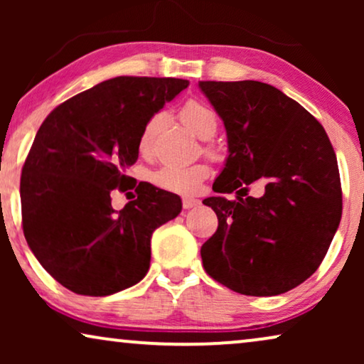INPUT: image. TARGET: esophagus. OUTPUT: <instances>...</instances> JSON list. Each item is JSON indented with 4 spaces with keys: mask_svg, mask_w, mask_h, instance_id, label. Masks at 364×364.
<instances>
[{
    "mask_svg": "<svg viewBox=\"0 0 364 364\" xmlns=\"http://www.w3.org/2000/svg\"><path fill=\"white\" fill-rule=\"evenodd\" d=\"M198 203H200V200H198V198H196V197H183L182 198V207L183 208H193V207H197Z\"/></svg>",
    "mask_w": 364,
    "mask_h": 364,
    "instance_id": "obj_1",
    "label": "esophagus"
}]
</instances>
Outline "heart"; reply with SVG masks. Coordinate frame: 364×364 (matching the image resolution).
<instances>
[{
	"label": "heart",
	"mask_w": 364,
	"mask_h": 364,
	"mask_svg": "<svg viewBox=\"0 0 364 364\" xmlns=\"http://www.w3.org/2000/svg\"><path fill=\"white\" fill-rule=\"evenodd\" d=\"M178 116H181L182 122L200 139H210L217 132L218 119L215 112L200 101H193V99L187 101L182 106ZM156 127L157 117H151L146 126H144L141 136H139V149H141V152L149 151ZM207 151L213 154L215 149L208 146ZM208 173H210V168L205 164H192V166L166 164V166H162L151 173V181L154 186L164 188V191L176 193H193L208 177Z\"/></svg>",
	"instance_id": "b5f03b06"
}]
</instances>
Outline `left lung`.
Instances as JSON below:
<instances>
[{
	"label": "left lung",
	"mask_w": 364,
	"mask_h": 364,
	"mask_svg": "<svg viewBox=\"0 0 364 364\" xmlns=\"http://www.w3.org/2000/svg\"><path fill=\"white\" fill-rule=\"evenodd\" d=\"M227 131L228 157L203 203L217 232L200 248L213 280L250 296H273L310 278L341 220L336 154L325 129L280 89L258 81H200ZM266 182V193L246 196ZM237 191V201L222 193Z\"/></svg>",
	"instance_id": "8db88e82"
}]
</instances>
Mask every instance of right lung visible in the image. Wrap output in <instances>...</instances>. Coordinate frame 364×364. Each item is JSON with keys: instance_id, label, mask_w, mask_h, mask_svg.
<instances>
[{"instance_id": "1", "label": "right lung", "mask_w": 364, "mask_h": 364, "mask_svg": "<svg viewBox=\"0 0 364 364\" xmlns=\"http://www.w3.org/2000/svg\"><path fill=\"white\" fill-rule=\"evenodd\" d=\"M187 86L176 77H112L44 119L21 171L23 232L68 290L107 296L146 277L152 233L181 213V197L142 182L136 200L117 213L110 192L136 186L126 171L144 126Z\"/></svg>"}]
</instances>
